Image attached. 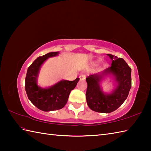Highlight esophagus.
Wrapping results in <instances>:
<instances>
[{
	"instance_id": "34e87169",
	"label": "esophagus",
	"mask_w": 151,
	"mask_h": 151,
	"mask_svg": "<svg viewBox=\"0 0 151 151\" xmlns=\"http://www.w3.org/2000/svg\"><path fill=\"white\" fill-rule=\"evenodd\" d=\"M86 76L84 75H81L79 76V78H80V80H81V81H84V80L86 79Z\"/></svg>"
}]
</instances>
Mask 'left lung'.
Here are the masks:
<instances>
[{
  "mask_svg": "<svg viewBox=\"0 0 151 151\" xmlns=\"http://www.w3.org/2000/svg\"><path fill=\"white\" fill-rule=\"evenodd\" d=\"M111 65L101 75H93L86 78L88 88L86 98L91 110L99 113H111L121 106L129 95L132 86L131 68L121 58L108 54ZM111 73L118 82L116 88L111 94H104L99 86L102 75Z\"/></svg>",
  "mask_w": 151,
  "mask_h": 151,
  "instance_id": "8db88e82",
  "label": "left lung"
}]
</instances>
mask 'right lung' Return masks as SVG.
I'll use <instances>...</instances> for the list:
<instances>
[{"instance_id": "add662e5", "label": "right lung", "mask_w": 151, "mask_h": 151, "mask_svg": "<svg viewBox=\"0 0 151 151\" xmlns=\"http://www.w3.org/2000/svg\"><path fill=\"white\" fill-rule=\"evenodd\" d=\"M58 52H49L38 57L28 67L25 78V90L28 98L34 106L45 111L62 109L67 103L70 91L76 87L79 78L62 81L49 88H41L36 84L40 67L48 58L56 56Z\"/></svg>"}]
</instances>
